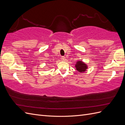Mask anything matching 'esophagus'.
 <instances>
[{
	"label": "esophagus",
	"mask_w": 125,
	"mask_h": 125,
	"mask_svg": "<svg viewBox=\"0 0 125 125\" xmlns=\"http://www.w3.org/2000/svg\"><path fill=\"white\" fill-rule=\"evenodd\" d=\"M62 60H63V61H65V60H66V58H65V57L62 56Z\"/></svg>",
	"instance_id": "34e87169"
}]
</instances>
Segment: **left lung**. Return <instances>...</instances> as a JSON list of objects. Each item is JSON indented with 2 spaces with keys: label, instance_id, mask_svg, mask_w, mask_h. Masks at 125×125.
Segmentation results:
<instances>
[{
  "label": "left lung",
  "instance_id": "left-lung-1",
  "mask_svg": "<svg viewBox=\"0 0 125 125\" xmlns=\"http://www.w3.org/2000/svg\"><path fill=\"white\" fill-rule=\"evenodd\" d=\"M75 66L76 67V69L79 72H84L88 68L86 64L82 62L81 61L78 62Z\"/></svg>",
  "mask_w": 125,
  "mask_h": 125
}]
</instances>
